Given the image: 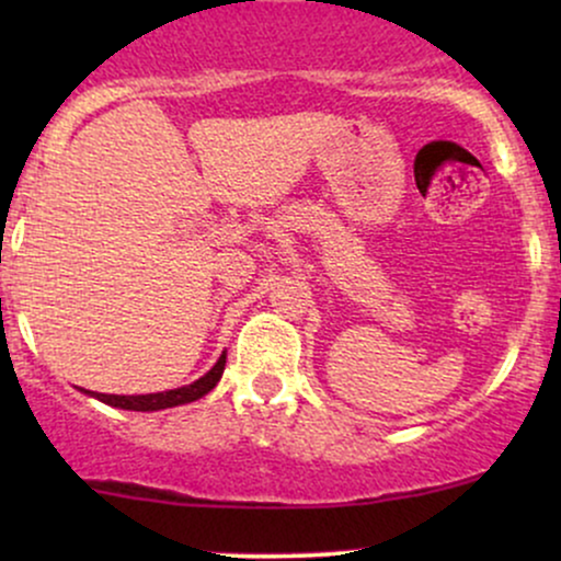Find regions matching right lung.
Instances as JSON below:
<instances>
[{
    "label": "right lung",
    "instance_id": "add662e5",
    "mask_svg": "<svg viewBox=\"0 0 561 561\" xmlns=\"http://www.w3.org/2000/svg\"><path fill=\"white\" fill-rule=\"evenodd\" d=\"M224 366H227V353L218 356L214 369L208 375L195 379L192 385H184V388L165 390V392H150V396H105V392H89V396L96 398V401L115 405V409L126 411H160V409H173V405L192 403L197 398H203L205 392H210L218 385V379L224 375Z\"/></svg>",
    "mask_w": 561,
    "mask_h": 561
}]
</instances>
